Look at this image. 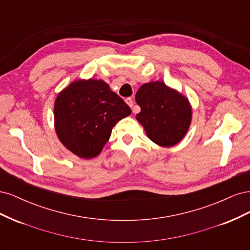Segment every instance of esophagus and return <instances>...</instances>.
<instances>
[{
  "label": "esophagus",
  "mask_w": 250,
  "mask_h": 250,
  "mask_svg": "<svg viewBox=\"0 0 250 250\" xmlns=\"http://www.w3.org/2000/svg\"><path fill=\"white\" fill-rule=\"evenodd\" d=\"M125 102H126L128 105H129L130 107H132V106H133V100L131 99V98H127V99H125ZM133 112L135 113L137 111H135V110L133 109Z\"/></svg>",
  "instance_id": "esophagus-1"
}]
</instances>
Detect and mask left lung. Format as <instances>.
<instances>
[{"mask_svg": "<svg viewBox=\"0 0 250 250\" xmlns=\"http://www.w3.org/2000/svg\"><path fill=\"white\" fill-rule=\"evenodd\" d=\"M141 107L137 120L147 137L161 147H173L185 138L192 121L188 98L163 81L143 84L135 95Z\"/></svg>", "mask_w": 250, "mask_h": 250, "instance_id": "left-lung-1", "label": "left lung"}]
</instances>
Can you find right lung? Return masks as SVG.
<instances>
[{
    "label": "right lung",
    "mask_w": 250,
    "mask_h": 250,
    "mask_svg": "<svg viewBox=\"0 0 250 250\" xmlns=\"http://www.w3.org/2000/svg\"><path fill=\"white\" fill-rule=\"evenodd\" d=\"M131 109L101 79H79L60 92L54 103V127L59 141L80 158L101 153L120 120Z\"/></svg>",
    "instance_id": "add662e5"
}]
</instances>
